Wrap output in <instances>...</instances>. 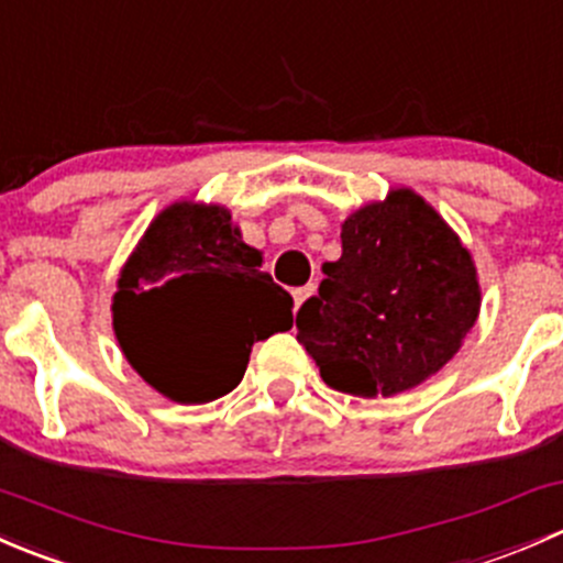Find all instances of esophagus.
Returning <instances> with one entry per match:
<instances>
[{"instance_id":"esophagus-1","label":"esophagus","mask_w":563,"mask_h":563,"mask_svg":"<svg viewBox=\"0 0 563 563\" xmlns=\"http://www.w3.org/2000/svg\"><path fill=\"white\" fill-rule=\"evenodd\" d=\"M313 291H316L313 283H310V286H302V288H294V305H297V310L302 308L310 297H313Z\"/></svg>"}]
</instances>
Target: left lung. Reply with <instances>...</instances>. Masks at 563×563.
<instances>
[{
	"label": "left lung",
	"mask_w": 563,
	"mask_h": 563,
	"mask_svg": "<svg viewBox=\"0 0 563 563\" xmlns=\"http://www.w3.org/2000/svg\"><path fill=\"white\" fill-rule=\"evenodd\" d=\"M343 253L321 266L297 340L321 378L356 397L419 387L457 354L479 318L471 250L411 187H391L340 225Z\"/></svg>",
	"instance_id": "8db88e82"
}]
</instances>
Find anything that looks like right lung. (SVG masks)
Segmentation results:
<instances>
[{
    "label": "right lung",
    "mask_w": 563,
    "mask_h": 563,
    "mask_svg": "<svg viewBox=\"0 0 563 563\" xmlns=\"http://www.w3.org/2000/svg\"><path fill=\"white\" fill-rule=\"evenodd\" d=\"M242 242L223 203L163 209L119 269L113 334L135 373L174 402H209L242 382L253 343L291 329L294 299Z\"/></svg>",
    "instance_id": "add662e5"
}]
</instances>
